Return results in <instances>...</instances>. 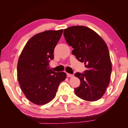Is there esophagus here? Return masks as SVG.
<instances>
[{"mask_svg":"<svg viewBox=\"0 0 128 128\" xmlns=\"http://www.w3.org/2000/svg\"><path fill=\"white\" fill-rule=\"evenodd\" d=\"M67 76L68 77H72L73 76L72 74H68V73L67 74Z\"/></svg>","mask_w":128,"mask_h":128,"instance_id":"obj_1","label":"esophagus"}]
</instances>
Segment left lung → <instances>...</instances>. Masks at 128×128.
Listing matches in <instances>:
<instances>
[{
	"mask_svg": "<svg viewBox=\"0 0 128 128\" xmlns=\"http://www.w3.org/2000/svg\"><path fill=\"white\" fill-rule=\"evenodd\" d=\"M64 36L74 50L72 54L86 70L75 76L80 84L74 88L76 95L86 101L101 98L110 84L112 62L106 42L98 34L86 26H72L64 30Z\"/></svg>",
	"mask_w": 128,
	"mask_h": 128,
	"instance_id": "1",
	"label": "left lung"
}]
</instances>
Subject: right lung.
<instances>
[{"instance_id": "right-lung-1", "label": "right lung", "mask_w": 128, "mask_h": 128, "mask_svg": "<svg viewBox=\"0 0 128 128\" xmlns=\"http://www.w3.org/2000/svg\"><path fill=\"white\" fill-rule=\"evenodd\" d=\"M63 30L37 34L26 42L17 66L18 82L26 98L37 105L48 104L55 97L58 86L67 75L48 67L54 59V50Z\"/></svg>"}]
</instances>
